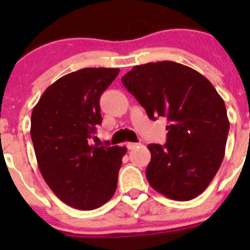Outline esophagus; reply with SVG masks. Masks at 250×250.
Returning a JSON list of instances; mask_svg holds the SVG:
<instances>
[{"label": "esophagus", "mask_w": 250, "mask_h": 250, "mask_svg": "<svg viewBox=\"0 0 250 250\" xmlns=\"http://www.w3.org/2000/svg\"><path fill=\"white\" fill-rule=\"evenodd\" d=\"M139 145L140 144H138V143H128L127 147H128V150H133V148H135L137 146H139Z\"/></svg>", "instance_id": "esophagus-1"}]
</instances>
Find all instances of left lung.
Here are the masks:
<instances>
[{
    "label": "left lung",
    "mask_w": 250,
    "mask_h": 250,
    "mask_svg": "<svg viewBox=\"0 0 250 250\" xmlns=\"http://www.w3.org/2000/svg\"><path fill=\"white\" fill-rule=\"evenodd\" d=\"M122 83L148 118L167 117L165 145L150 144L146 178L168 198L190 201L203 192L225 156L230 122L225 103L196 70L174 62L137 65Z\"/></svg>",
    "instance_id": "8db88e82"
}]
</instances>
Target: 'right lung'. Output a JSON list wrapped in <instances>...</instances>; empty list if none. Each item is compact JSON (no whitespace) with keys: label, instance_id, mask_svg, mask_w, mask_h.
Listing matches in <instances>:
<instances>
[{"label":"right lung","instance_id":"obj_1","mask_svg":"<svg viewBox=\"0 0 250 250\" xmlns=\"http://www.w3.org/2000/svg\"><path fill=\"white\" fill-rule=\"evenodd\" d=\"M120 69L85 67L60 77L35 105L31 134L40 172L59 200L81 210L105 204L117 188L127 147L92 144L99 99Z\"/></svg>","mask_w":250,"mask_h":250}]
</instances>
